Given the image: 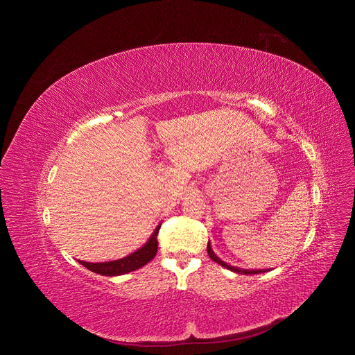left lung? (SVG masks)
<instances>
[{"label":"left lung","instance_id":"obj_1","mask_svg":"<svg viewBox=\"0 0 355 355\" xmlns=\"http://www.w3.org/2000/svg\"><path fill=\"white\" fill-rule=\"evenodd\" d=\"M208 254H209V257L215 261V263H218L219 266H222V267H225V268H227V270H230V271H233V272H237V274H243V275H251V274H261V272H267V271H270V270H243V268H239V267H233V266H230V264H227V263H225V261H222L215 252H214V250H212V247H211V241L208 243Z\"/></svg>","mask_w":355,"mask_h":355}]
</instances>
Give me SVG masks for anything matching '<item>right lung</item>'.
<instances>
[{
	"label": "right lung",
	"mask_w": 355,
	"mask_h": 355,
	"mask_svg": "<svg viewBox=\"0 0 355 355\" xmlns=\"http://www.w3.org/2000/svg\"><path fill=\"white\" fill-rule=\"evenodd\" d=\"M162 225H159L153 234L148 237V240L136 251H133L132 254L114 260V261H105V263H87V261H80L81 266H84L87 270L99 274V275H105V277H116V275H123L132 271L139 270L140 267L146 266L148 261L153 260L157 254V234L159 229Z\"/></svg>",
	"instance_id": "right-lung-1"
}]
</instances>
